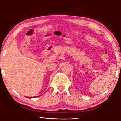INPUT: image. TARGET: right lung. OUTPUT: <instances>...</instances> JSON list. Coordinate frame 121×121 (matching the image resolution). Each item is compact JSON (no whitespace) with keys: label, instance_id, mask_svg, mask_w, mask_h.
Returning a JSON list of instances; mask_svg holds the SVG:
<instances>
[{"label":"right lung","instance_id":"1","mask_svg":"<svg viewBox=\"0 0 121 121\" xmlns=\"http://www.w3.org/2000/svg\"><path fill=\"white\" fill-rule=\"evenodd\" d=\"M36 97H28V98H35Z\"/></svg>","mask_w":121,"mask_h":121}]
</instances>
